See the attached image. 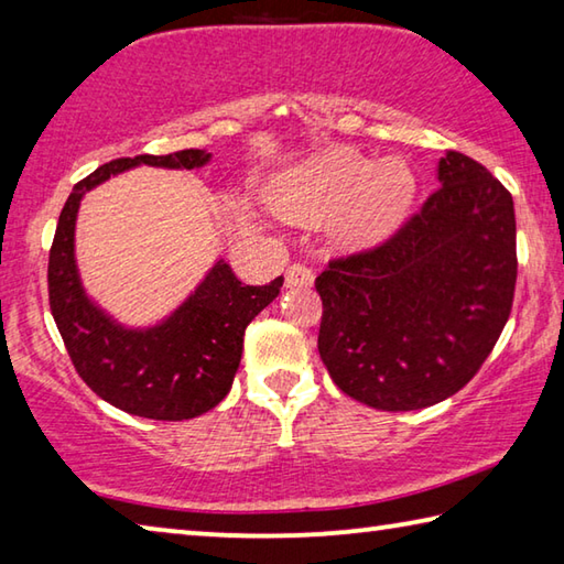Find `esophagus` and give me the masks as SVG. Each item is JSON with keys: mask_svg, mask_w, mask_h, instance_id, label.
I'll return each instance as SVG.
<instances>
[{"mask_svg": "<svg viewBox=\"0 0 564 564\" xmlns=\"http://www.w3.org/2000/svg\"><path fill=\"white\" fill-rule=\"evenodd\" d=\"M285 285L289 289H311L313 271L305 263H291L289 271H285Z\"/></svg>", "mask_w": 564, "mask_h": 564, "instance_id": "obj_1", "label": "esophagus"}]
</instances>
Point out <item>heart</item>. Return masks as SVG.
<instances>
[{"label": "heart", "mask_w": 564, "mask_h": 564, "mask_svg": "<svg viewBox=\"0 0 564 564\" xmlns=\"http://www.w3.org/2000/svg\"><path fill=\"white\" fill-rule=\"evenodd\" d=\"M271 198L293 221L311 224L338 214V241L368 248L403 224L415 198V176L398 159L373 164L340 149L289 171L273 184Z\"/></svg>", "instance_id": "heart-1"}]
</instances>
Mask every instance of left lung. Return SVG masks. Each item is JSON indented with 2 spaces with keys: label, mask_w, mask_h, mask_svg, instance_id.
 <instances>
[{
  "label": "left lung",
  "mask_w": 564,
  "mask_h": 564,
  "mask_svg": "<svg viewBox=\"0 0 564 564\" xmlns=\"http://www.w3.org/2000/svg\"><path fill=\"white\" fill-rule=\"evenodd\" d=\"M383 243L338 256L316 279L318 352L343 393L420 410L470 383L510 318L518 251L510 191L460 151Z\"/></svg>",
  "instance_id": "left-lung-1"
}]
</instances>
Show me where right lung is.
Instances as JSON below:
<instances>
[{"mask_svg":"<svg viewBox=\"0 0 564 564\" xmlns=\"http://www.w3.org/2000/svg\"><path fill=\"white\" fill-rule=\"evenodd\" d=\"M212 154L184 149L166 156L113 159L72 188L50 248V308L76 373L101 400L151 420H188L216 408L231 390L241 362L243 333L281 293L283 275L269 285H246L218 261L174 316L149 330H129L94 305L74 263V221L82 196L113 174L151 164L204 166Z\"/></svg>","mask_w":564,"mask_h":564,"instance_id":"1","label":"right lung"}]
</instances>
